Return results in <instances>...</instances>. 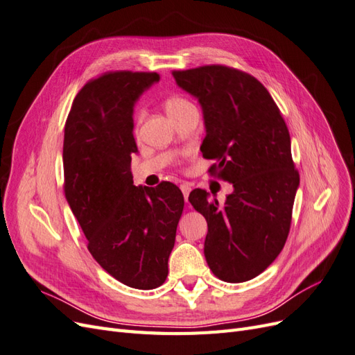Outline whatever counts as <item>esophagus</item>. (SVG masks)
<instances>
[{
    "mask_svg": "<svg viewBox=\"0 0 355 355\" xmlns=\"http://www.w3.org/2000/svg\"><path fill=\"white\" fill-rule=\"evenodd\" d=\"M180 189H182V194H184V197H185V201L188 202V197H189V192H191V185L182 184V185H180Z\"/></svg>",
    "mask_w": 355,
    "mask_h": 355,
    "instance_id": "esophagus-1",
    "label": "esophagus"
}]
</instances>
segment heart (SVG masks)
Here are the masks:
<instances>
[{
  "label": "heart",
  "mask_w": 355,
  "mask_h": 355,
  "mask_svg": "<svg viewBox=\"0 0 355 355\" xmlns=\"http://www.w3.org/2000/svg\"><path fill=\"white\" fill-rule=\"evenodd\" d=\"M189 105H191V103H189L187 99L180 98V96H168V98L164 101V110H166L167 115L171 118V120H173V118H175L182 110H185L187 106H189ZM141 120H142V111H136L135 115H133L135 128L137 127L139 123H141Z\"/></svg>",
  "instance_id": "b5f03b06"
}]
</instances>
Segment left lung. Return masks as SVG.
<instances>
[{
	"label": "left lung",
	"mask_w": 355,
	"mask_h": 355,
	"mask_svg": "<svg viewBox=\"0 0 355 355\" xmlns=\"http://www.w3.org/2000/svg\"><path fill=\"white\" fill-rule=\"evenodd\" d=\"M176 84L198 99L209 171L232 184L223 206L194 189L189 202L207 220L204 256L228 283L257 277L280 254L292 223L299 187L288 128L263 84L223 65L173 71Z\"/></svg>",
	"instance_id": "8db88e82"
}]
</instances>
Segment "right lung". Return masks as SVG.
Instances as JSON below:
<instances>
[{"instance_id": "right-lung-1", "label": "right lung", "mask_w": 355, "mask_h": 355, "mask_svg": "<svg viewBox=\"0 0 355 355\" xmlns=\"http://www.w3.org/2000/svg\"><path fill=\"white\" fill-rule=\"evenodd\" d=\"M158 80L132 71L90 80L75 96L63 137V188L89 252L115 280L141 290L166 282L185 204L170 182L133 185V106Z\"/></svg>"}]
</instances>
